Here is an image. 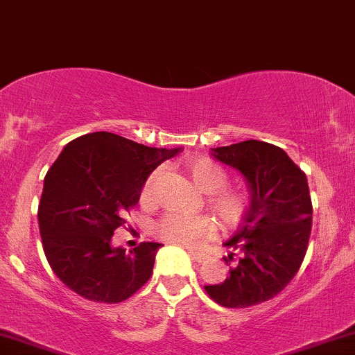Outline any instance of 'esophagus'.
I'll list each match as a JSON object with an SVG mask.
<instances>
[{
    "label": "esophagus",
    "mask_w": 355,
    "mask_h": 355,
    "mask_svg": "<svg viewBox=\"0 0 355 355\" xmlns=\"http://www.w3.org/2000/svg\"><path fill=\"white\" fill-rule=\"evenodd\" d=\"M189 257H191L194 262H198V264H200V262L207 261V254H203V252H194V250H189Z\"/></svg>",
    "instance_id": "obj_1"
}]
</instances>
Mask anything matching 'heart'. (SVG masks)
<instances>
[{
  "label": "heart",
  "mask_w": 355,
  "mask_h": 355,
  "mask_svg": "<svg viewBox=\"0 0 355 355\" xmlns=\"http://www.w3.org/2000/svg\"><path fill=\"white\" fill-rule=\"evenodd\" d=\"M193 182L207 194L208 207L225 227H235L249 208V198L240 189L223 188L227 174L222 167L207 157L191 159L186 164ZM157 173L150 174L142 188V201H148L154 191ZM155 234L166 242L181 247H196L203 239L215 234V223L207 216L167 215L155 225Z\"/></svg>",
  "instance_id": "1"
}]
</instances>
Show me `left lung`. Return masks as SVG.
Wrapping results in <instances>:
<instances>
[{
	"mask_svg": "<svg viewBox=\"0 0 355 355\" xmlns=\"http://www.w3.org/2000/svg\"><path fill=\"white\" fill-rule=\"evenodd\" d=\"M211 157L243 178L250 201L223 242L232 250L225 262L239 254L230 276L205 289L222 306H252L279 295L303 262L313 213L308 181L283 148L261 140L211 148Z\"/></svg>",
	"mask_w": 355,
	"mask_h": 355,
	"instance_id": "1",
	"label": "left lung"
}]
</instances>
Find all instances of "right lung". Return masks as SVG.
I'll return each mask as SVG.
<instances>
[{"label":"right lung","mask_w":355,"mask_h":355,"mask_svg":"<svg viewBox=\"0 0 355 355\" xmlns=\"http://www.w3.org/2000/svg\"><path fill=\"white\" fill-rule=\"evenodd\" d=\"M179 150L110 132L87 133L62 148L44 179L39 227L45 257L67 288L86 300L120 303L147 283L161 243L125 252L112 237L155 167Z\"/></svg>","instance_id":"add662e5"}]
</instances>
